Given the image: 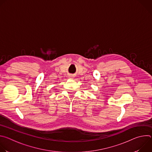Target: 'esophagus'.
<instances>
[{
  "label": "esophagus",
  "instance_id": "1",
  "mask_svg": "<svg viewBox=\"0 0 152 152\" xmlns=\"http://www.w3.org/2000/svg\"><path fill=\"white\" fill-rule=\"evenodd\" d=\"M69 77L70 78V79H73V76H72V75H69Z\"/></svg>",
  "mask_w": 152,
  "mask_h": 152
}]
</instances>
